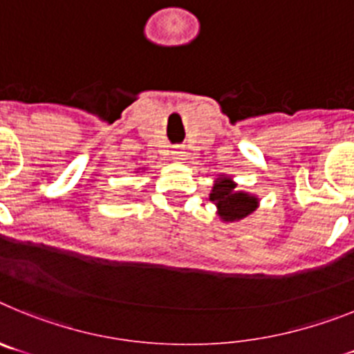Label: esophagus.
Segmentation results:
<instances>
[{
	"instance_id": "esophagus-1",
	"label": "esophagus",
	"mask_w": 354,
	"mask_h": 354,
	"mask_svg": "<svg viewBox=\"0 0 354 354\" xmlns=\"http://www.w3.org/2000/svg\"><path fill=\"white\" fill-rule=\"evenodd\" d=\"M175 156H177V159H183V156H184V152H180V150H175L174 152Z\"/></svg>"
}]
</instances>
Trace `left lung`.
<instances>
[{
    "label": "left lung",
    "mask_w": 354,
    "mask_h": 354,
    "mask_svg": "<svg viewBox=\"0 0 354 354\" xmlns=\"http://www.w3.org/2000/svg\"><path fill=\"white\" fill-rule=\"evenodd\" d=\"M237 184L230 177H218L209 195L218 207V216L223 221H239L252 214L259 205V198L245 192H236Z\"/></svg>",
    "instance_id": "8db88e82"
}]
</instances>
